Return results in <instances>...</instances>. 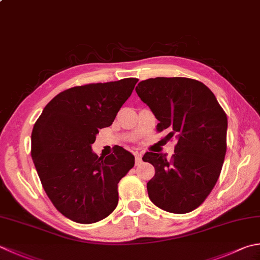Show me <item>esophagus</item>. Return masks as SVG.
Masks as SVG:
<instances>
[{
	"instance_id": "obj_1",
	"label": "esophagus",
	"mask_w": 260,
	"mask_h": 260,
	"mask_svg": "<svg viewBox=\"0 0 260 260\" xmlns=\"http://www.w3.org/2000/svg\"><path fill=\"white\" fill-rule=\"evenodd\" d=\"M142 164V155L140 153H135V165L139 166Z\"/></svg>"
}]
</instances>
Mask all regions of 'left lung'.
Returning a JSON list of instances; mask_svg holds the SVG:
<instances>
[{
    "label": "left lung",
    "mask_w": 260,
    "mask_h": 260,
    "mask_svg": "<svg viewBox=\"0 0 260 260\" xmlns=\"http://www.w3.org/2000/svg\"><path fill=\"white\" fill-rule=\"evenodd\" d=\"M136 93L160 121L157 131L170 132L177 144L171 160L166 153L146 152L155 175L147 194L164 211L184 214L210 195L221 174L226 152L228 118L212 91L187 78L147 79Z\"/></svg>",
    "instance_id": "left-lung-1"
}]
</instances>
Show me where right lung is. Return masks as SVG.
Instances as JSON below:
<instances>
[{"instance_id": "1", "label": "right lung", "mask_w": 260, "mask_h": 260, "mask_svg": "<svg viewBox=\"0 0 260 260\" xmlns=\"http://www.w3.org/2000/svg\"><path fill=\"white\" fill-rule=\"evenodd\" d=\"M137 79L74 86L45 107L31 133V157L48 198L70 220L90 224L118 204L117 185L135 157L121 146L98 156L91 149L99 128L115 120Z\"/></svg>"}]
</instances>
